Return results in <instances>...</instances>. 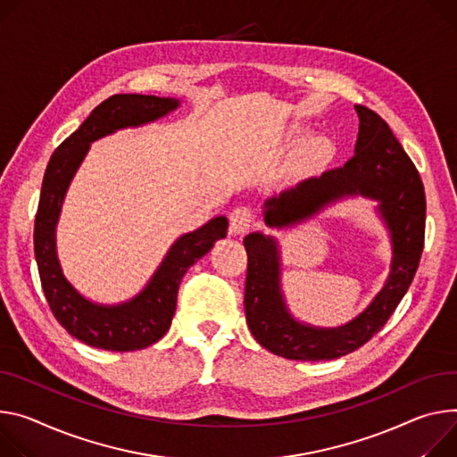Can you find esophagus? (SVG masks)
I'll return each instance as SVG.
<instances>
[{
	"mask_svg": "<svg viewBox=\"0 0 457 457\" xmlns=\"http://www.w3.org/2000/svg\"><path fill=\"white\" fill-rule=\"evenodd\" d=\"M229 222H231V231L240 235V233H245L247 229H250L255 224V215H253V212L250 210V207L238 205V207H235V210L231 212Z\"/></svg>",
	"mask_w": 457,
	"mask_h": 457,
	"instance_id": "34e87169",
	"label": "esophagus"
}]
</instances>
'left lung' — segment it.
<instances>
[{
  "label": "left lung",
  "instance_id": "left-lung-1",
  "mask_svg": "<svg viewBox=\"0 0 457 457\" xmlns=\"http://www.w3.org/2000/svg\"><path fill=\"white\" fill-rule=\"evenodd\" d=\"M355 154L343 168L266 200V224L282 228L301 222L350 195L376 198L392 237V271L379 295L357 319L341 328L317 329L297 322L286 310L275 240L262 233L247 235L245 320L266 350L286 359H336L368 343L401 303L423 253L427 200L420 171L378 112L364 105H355Z\"/></svg>",
  "mask_w": 457,
  "mask_h": 457
}]
</instances>
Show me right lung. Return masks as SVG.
<instances>
[{"mask_svg": "<svg viewBox=\"0 0 457 457\" xmlns=\"http://www.w3.org/2000/svg\"><path fill=\"white\" fill-rule=\"evenodd\" d=\"M179 107L175 98L145 95H114L102 102L81 126L53 153L41 184L34 222V253L41 287L56 320L72 337L111 352L142 350L170 329L179 286L200 257L226 237L228 219L217 217L200 229L180 237L140 295L120 306H100L81 297L65 280L56 257V222L65 191L89 144L129 126L153 121Z\"/></svg>", "mask_w": 457, "mask_h": 457, "instance_id": "1", "label": "right lung"}]
</instances>
